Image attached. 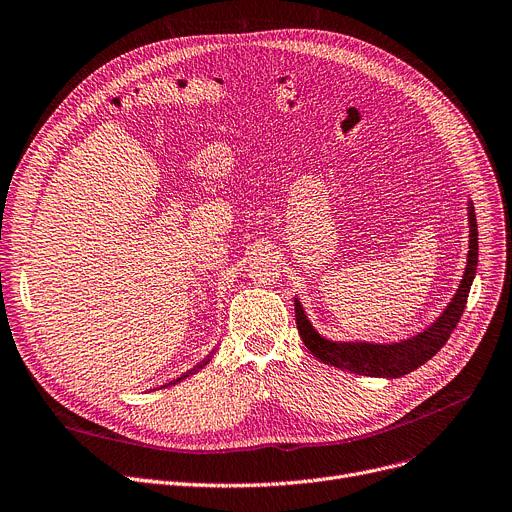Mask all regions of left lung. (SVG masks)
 I'll return each mask as SVG.
<instances>
[{
    "label": "left lung",
    "instance_id": "1",
    "mask_svg": "<svg viewBox=\"0 0 512 512\" xmlns=\"http://www.w3.org/2000/svg\"><path fill=\"white\" fill-rule=\"evenodd\" d=\"M467 209H469V253H467L465 274L459 284V290H456L452 301L432 326L413 338L392 342V344L332 342L315 332V328L311 326V321L303 311L301 301L294 299L297 328L311 355L338 369H346L357 375H371V378H400V375H407L432 359L446 344L456 324H459V319L467 305L475 270H477L479 247H477V220H475L473 203H469Z\"/></svg>",
    "mask_w": 512,
    "mask_h": 512
}]
</instances>
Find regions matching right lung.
I'll return each mask as SVG.
<instances>
[{
    "label": "right lung",
    "mask_w": 512,
    "mask_h": 512,
    "mask_svg": "<svg viewBox=\"0 0 512 512\" xmlns=\"http://www.w3.org/2000/svg\"><path fill=\"white\" fill-rule=\"evenodd\" d=\"M207 363H209V357H207V359H205V361H201V363H199V365H197V367H195V369H191V371H186V373H184V375H180V378H176V380H174V382H170V384H168V386H172V384H178V382H182V380H184V378H188V375H193V373H197V371H199V369H203V367H205V365H207ZM164 388H166V386H164Z\"/></svg>",
    "instance_id": "1"
}]
</instances>
